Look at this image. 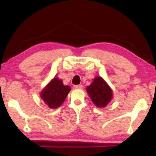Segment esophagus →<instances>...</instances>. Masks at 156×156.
<instances>
[{
    "instance_id": "esophagus-1",
    "label": "esophagus",
    "mask_w": 156,
    "mask_h": 156,
    "mask_svg": "<svg viewBox=\"0 0 156 156\" xmlns=\"http://www.w3.org/2000/svg\"><path fill=\"white\" fill-rule=\"evenodd\" d=\"M73 87H74V89H80L83 88V86H82L81 84H79V85H75Z\"/></svg>"
}]
</instances>
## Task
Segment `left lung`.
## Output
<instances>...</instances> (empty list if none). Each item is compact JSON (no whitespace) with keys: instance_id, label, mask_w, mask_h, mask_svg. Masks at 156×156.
I'll list each match as a JSON object with an SVG mask.
<instances>
[{"instance_id":"obj_1","label":"left lung","mask_w":156,"mask_h":156,"mask_svg":"<svg viewBox=\"0 0 156 156\" xmlns=\"http://www.w3.org/2000/svg\"><path fill=\"white\" fill-rule=\"evenodd\" d=\"M87 92L93 103L98 108H104L113 98L112 88L101 76L95 77L92 83L87 86Z\"/></svg>"}]
</instances>
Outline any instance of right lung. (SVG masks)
<instances>
[{"mask_svg": "<svg viewBox=\"0 0 156 156\" xmlns=\"http://www.w3.org/2000/svg\"><path fill=\"white\" fill-rule=\"evenodd\" d=\"M69 85L64 86L58 77H54L41 91L40 97L50 108H57L65 101L70 91Z\"/></svg>", "mask_w": 156, "mask_h": 156, "instance_id": "1", "label": "right lung"}]
</instances>
